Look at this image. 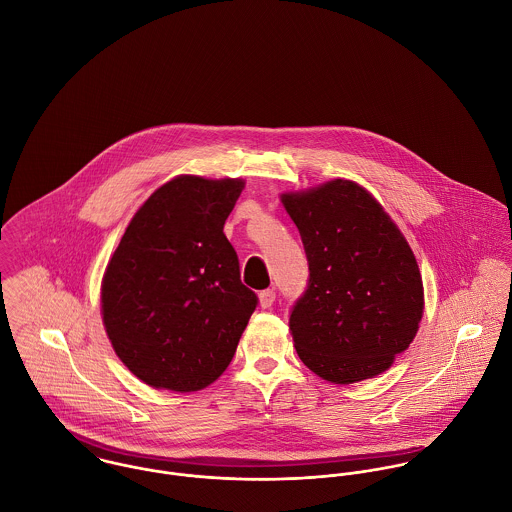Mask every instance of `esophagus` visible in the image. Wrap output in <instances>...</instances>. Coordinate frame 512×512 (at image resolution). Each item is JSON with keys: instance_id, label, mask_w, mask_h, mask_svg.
Segmentation results:
<instances>
[{"instance_id": "1", "label": "esophagus", "mask_w": 512, "mask_h": 512, "mask_svg": "<svg viewBox=\"0 0 512 512\" xmlns=\"http://www.w3.org/2000/svg\"><path fill=\"white\" fill-rule=\"evenodd\" d=\"M258 297H260V307L270 309L276 301V292L274 290H264V292L258 293Z\"/></svg>"}]
</instances>
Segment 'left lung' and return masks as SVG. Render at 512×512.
Instances as JSON below:
<instances>
[{
    "label": "left lung",
    "instance_id": "1",
    "mask_svg": "<svg viewBox=\"0 0 512 512\" xmlns=\"http://www.w3.org/2000/svg\"><path fill=\"white\" fill-rule=\"evenodd\" d=\"M309 266L290 313L303 365L335 384L384 372L416 337L424 286L416 258L376 199L335 179L284 195Z\"/></svg>",
    "mask_w": 512,
    "mask_h": 512
}]
</instances>
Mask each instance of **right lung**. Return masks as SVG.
Instances as JSON below:
<instances>
[{"label": "right lung", "instance_id": "right-lung-1", "mask_svg": "<svg viewBox=\"0 0 512 512\" xmlns=\"http://www.w3.org/2000/svg\"><path fill=\"white\" fill-rule=\"evenodd\" d=\"M242 187L195 175L165 183L108 262L106 333L120 361L153 388L193 392L215 382L258 305L222 232Z\"/></svg>", "mask_w": 512, "mask_h": 512}]
</instances>
